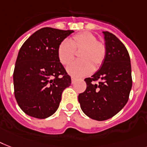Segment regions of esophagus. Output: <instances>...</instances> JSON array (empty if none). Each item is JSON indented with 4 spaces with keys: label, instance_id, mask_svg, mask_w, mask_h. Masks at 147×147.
I'll return each instance as SVG.
<instances>
[{
    "label": "esophagus",
    "instance_id": "obj_1",
    "mask_svg": "<svg viewBox=\"0 0 147 147\" xmlns=\"http://www.w3.org/2000/svg\"><path fill=\"white\" fill-rule=\"evenodd\" d=\"M76 78L71 77V83H72V84H74V83H75V82H76Z\"/></svg>",
    "mask_w": 147,
    "mask_h": 147
}]
</instances>
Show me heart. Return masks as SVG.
<instances>
[{
  "mask_svg": "<svg viewBox=\"0 0 147 147\" xmlns=\"http://www.w3.org/2000/svg\"><path fill=\"white\" fill-rule=\"evenodd\" d=\"M80 61L71 63L67 67L68 72L76 77L84 76L94 69H97L107 57V47L97 40L96 37L89 32H80L69 40H63L57 48V57L63 65L73 61L76 52H79Z\"/></svg>",
  "mask_w": 147,
  "mask_h": 147,
  "instance_id": "1",
  "label": "heart"
}]
</instances>
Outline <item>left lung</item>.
I'll return each mask as SVG.
<instances>
[{
    "instance_id": "8db88e82",
    "label": "left lung",
    "mask_w": 147,
    "mask_h": 147,
    "mask_svg": "<svg viewBox=\"0 0 147 147\" xmlns=\"http://www.w3.org/2000/svg\"><path fill=\"white\" fill-rule=\"evenodd\" d=\"M107 53L101 68L84 79L87 88L78 95L86 115L104 121L115 115L127 103L132 87L129 53L115 35L103 32Z\"/></svg>"
}]
</instances>
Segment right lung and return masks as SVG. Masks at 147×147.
Wrapping results in <instances>:
<instances>
[{
	"instance_id": "right-lung-1",
	"label": "right lung",
	"mask_w": 147,
	"mask_h": 147,
	"mask_svg": "<svg viewBox=\"0 0 147 147\" xmlns=\"http://www.w3.org/2000/svg\"><path fill=\"white\" fill-rule=\"evenodd\" d=\"M72 30L42 28L24 42L13 71L14 95L27 115L46 119L57 111L71 77L57 57V48Z\"/></svg>"
}]
</instances>
